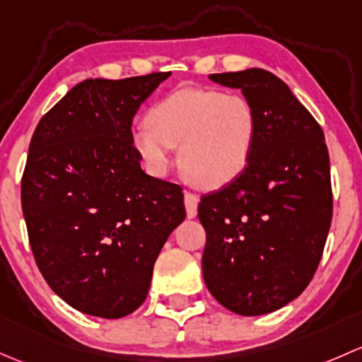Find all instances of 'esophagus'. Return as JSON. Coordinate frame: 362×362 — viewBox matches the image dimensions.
Wrapping results in <instances>:
<instances>
[{
    "label": "esophagus",
    "mask_w": 362,
    "mask_h": 362,
    "mask_svg": "<svg viewBox=\"0 0 362 362\" xmlns=\"http://www.w3.org/2000/svg\"><path fill=\"white\" fill-rule=\"evenodd\" d=\"M185 207H186V216L189 219L195 218L197 211H199V197L193 195V193L185 192Z\"/></svg>",
    "instance_id": "34e87169"
}]
</instances>
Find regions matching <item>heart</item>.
<instances>
[{
    "mask_svg": "<svg viewBox=\"0 0 362 362\" xmlns=\"http://www.w3.org/2000/svg\"><path fill=\"white\" fill-rule=\"evenodd\" d=\"M258 117L244 95L216 88L181 87L146 113V124L130 130V143L146 170L163 176L177 165L192 185L216 189L237 180L251 162Z\"/></svg>",
    "mask_w": 362,
    "mask_h": 362,
    "instance_id": "heart-1",
    "label": "heart"
}]
</instances>
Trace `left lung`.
Here are the masks:
<instances>
[{"mask_svg": "<svg viewBox=\"0 0 362 362\" xmlns=\"http://www.w3.org/2000/svg\"><path fill=\"white\" fill-rule=\"evenodd\" d=\"M238 88L258 117L244 173L202 195L204 281L238 315L270 314L300 296L317 270L333 216L324 134L288 85L264 69L209 74Z\"/></svg>", "mask_w": 362, "mask_h": 362, "instance_id": "left-lung-1", "label": "left lung"}]
</instances>
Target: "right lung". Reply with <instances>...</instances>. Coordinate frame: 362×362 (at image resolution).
I'll return each instance as SVG.
<instances>
[{"mask_svg":"<svg viewBox=\"0 0 362 362\" xmlns=\"http://www.w3.org/2000/svg\"><path fill=\"white\" fill-rule=\"evenodd\" d=\"M170 73L88 78L40 120L22 176L36 264L83 314L120 319L146 300L153 267L186 218L182 189L148 176L132 118Z\"/></svg>","mask_w":362,"mask_h":362,"instance_id":"1","label":"right lung"}]
</instances>
